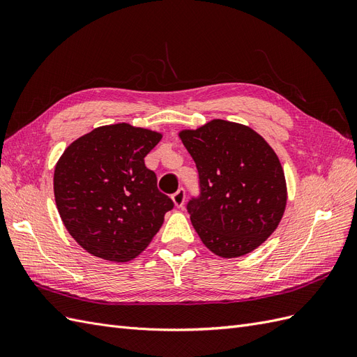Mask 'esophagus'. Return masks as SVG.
I'll list each match as a JSON object with an SVG mask.
<instances>
[{
    "label": "esophagus",
    "instance_id": "1",
    "mask_svg": "<svg viewBox=\"0 0 357 357\" xmlns=\"http://www.w3.org/2000/svg\"><path fill=\"white\" fill-rule=\"evenodd\" d=\"M185 199H186V192H185V189L183 188H180L174 195H172V201H174V205L176 207H183V205H185Z\"/></svg>",
    "mask_w": 357,
    "mask_h": 357
}]
</instances>
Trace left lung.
Listing matches in <instances>:
<instances>
[{
  "label": "left lung",
  "mask_w": 357,
  "mask_h": 357,
  "mask_svg": "<svg viewBox=\"0 0 357 357\" xmlns=\"http://www.w3.org/2000/svg\"><path fill=\"white\" fill-rule=\"evenodd\" d=\"M178 137L195 160L199 197L188 202L205 247L220 257L253 252L282 220L287 201L283 167L252 128L222 119Z\"/></svg>",
  "instance_id": "obj_1"
}]
</instances>
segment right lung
I'll return each instance as SVG.
<instances>
[{
	"mask_svg": "<svg viewBox=\"0 0 357 357\" xmlns=\"http://www.w3.org/2000/svg\"><path fill=\"white\" fill-rule=\"evenodd\" d=\"M162 134L129 123L95 128L59 158L53 192L67 231L86 252L112 262L142 253L174 207L158 190L146 155Z\"/></svg>",
	"mask_w": 357,
	"mask_h": 357,
	"instance_id": "1",
	"label": "right lung"
}]
</instances>
